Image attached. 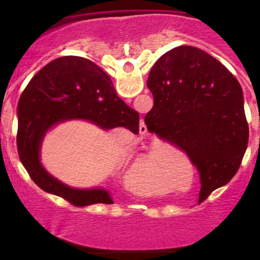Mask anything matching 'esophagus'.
Segmentation results:
<instances>
[{"instance_id": "34e87169", "label": "esophagus", "mask_w": 260, "mask_h": 260, "mask_svg": "<svg viewBox=\"0 0 260 260\" xmlns=\"http://www.w3.org/2000/svg\"><path fill=\"white\" fill-rule=\"evenodd\" d=\"M147 124L144 123V121H140V124H139V133L140 134H145L147 133Z\"/></svg>"}]
</instances>
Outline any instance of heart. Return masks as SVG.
<instances>
[{"instance_id": "obj_1", "label": "heart", "mask_w": 260, "mask_h": 260, "mask_svg": "<svg viewBox=\"0 0 260 260\" xmlns=\"http://www.w3.org/2000/svg\"><path fill=\"white\" fill-rule=\"evenodd\" d=\"M168 162H172L174 166V175L176 177L181 178L183 176V170L181 169L190 170V162L187 157H184L178 149H176L172 145H166L162 148H154L153 150L149 151L148 154H145L144 156L140 157L133 164L132 169L136 171H144V170H149V171H156L160 170L162 166H165ZM128 177H132V175L128 176ZM136 187V186H133ZM154 192H161L162 187L161 186H155L153 188Z\"/></svg>"}]
</instances>
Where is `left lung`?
I'll use <instances>...</instances> for the list:
<instances>
[{"instance_id": "8db88e82", "label": "left lung", "mask_w": 260, "mask_h": 260, "mask_svg": "<svg viewBox=\"0 0 260 260\" xmlns=\"http://www.w3.org/2000/svg\"><path fill=\"white\" fill-rule=\"evenodd\" d=\"M148 88L154 96L148 131L186 151L201 177L198 202L205 201L231 181L247 150L240 83L208 52L182 45L155 62Z\"/></svg>"}]
</instances>
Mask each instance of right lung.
Returning <instances> with one entry per match:
<instances>
[{
	"mask_svg": "<svg viewBox=\"0 0 260 260\" xmlns=\"http://www.w3.org/2000/svg\"><path fill=\"white\" fill-rule=\"evenodd\" d=\"M18 155L31 180L45 192L77 207L112 204L105 189H74L53 178L40 164L45 133L58 122L83 118L104 129L123 127L137 134L139 115L116 94L110 77L78 56L53 59L32 77L18 101Z\"/></svg>",
	"mask_w": 260,
	"mask_h": 260,
	"instance_id": "add662e5",
	"label": "right lung"
}]
</instances>
